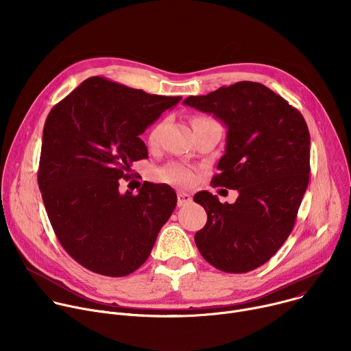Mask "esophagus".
<instances>
[{"mask_svg": "<svg viewBox=\"0 0 351 351\" xmlns=\"http://www.w3.org/2000/svg\"><path fill=\"white\" fill-rule=\"evenodd\" d=\"M191 203V195L184 193V191H178V206L182 207V206H186Z\"/></svg>", "mask_w": 351, "mask_h": 351, "instance_id": "1", "label": "esophagus"}]
</instances>
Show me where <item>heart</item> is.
Returning a JSON list of instances; mask_svg holds the SVG:
<instances>
[{"label": "heart", "instance_id": "b5f03b06", "mask_svg": "<svg viewBox=\"0 0 351 351\" xmlns=\"http://www.w3.org/2000/svg\"><path fill=\"white\" fill-rule=\"evenodd\" d=\"M207 122H214L210 118L206 117H195L193 119V126H197L199 123H207ZM162 122L157 123L152 132L148 134V141L154 144L158 141L160 134H161V129H162ZM157 176L160 180L171 183V184H178V186H189L193 183L194 180V169L189 165L180 164V162H169L167 165H164L162 168H160L157 171Z\"/></svg>", "mask_w": 351, "mask_h": 351}]
</instances>
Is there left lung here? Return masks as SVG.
<instances>
[{
    "mask_svg": "<svg viewBox=\"0 0 351 351\" xmlns=\"http://www.w3.org/2000/svg\"><path fill=\"white\" fill-rule=\"evenodd\" d=\"M184 106L214 114L228 128L225 154L213 186L239 191L233 204L199 191L194 202L207 223L194 236L206 261L245 274L265 264L293 230L310 180V132L285 98L256 82H237Z\"/></svg>",
    "mask_w": 351,
    "mask_h": 351,
    "instance_id": "left-lung-1",
    "label": "left lung"
}]
</instances>
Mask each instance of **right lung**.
Returning <instances> with one entry per match:
<instances>
[{"label":"right lung","mask_w":351,"mask_h":351,"mask_svg":"<svg viewBox=\"0 0 351 351\" xmlns=\"http://www.w3.org/2000/svg\"><path fill=\"white\" fill-rule=\"evenodd\" d=\"M180 99L94 76L49 111L38 187L57 239L88 271L134 272L172 215L178 198L171 186L144 182L137 194H121L119 179L147 156L138 136Z\"/></svg>","instance_id":"add662e5"}]
</instances>
